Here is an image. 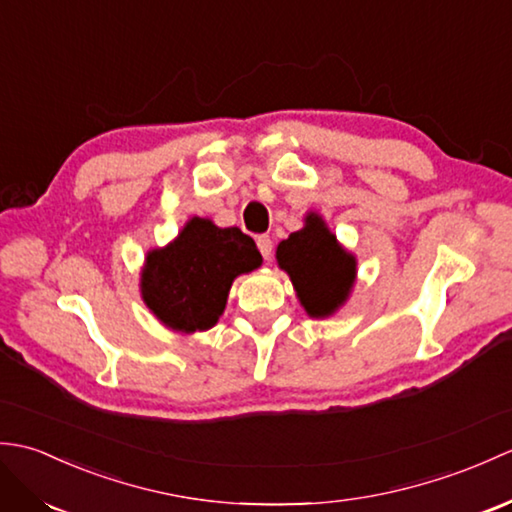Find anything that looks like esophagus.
<instances>
[{
  "mask_svg": "<svg viewBox=\"0 0 512 512\" xmlns=\"http://www.w3.org/2000/svg\"><path fill=\"white\" fill-rule=\"evenodd\" d=\"M257 248H259V253L264 255V259L273 257V239H270L268 235H259L257 237Z\"/></svg>",
  "mask_w": 512,
  "mask_h": 512,
  "instance_id": "1",
  "label": "esophagus"
}]
</instances>
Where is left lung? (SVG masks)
<instances>
[{
  "label": "left lung",
  "mask_w": 512,
  "mask_h": 512,
  "mask_svg": "<svg viewBox=\"0 0 512 512\" xmlns=\"http://www.w3.org/2000/svg\"><path fill=\"white\" fill-rule=\"evenodd\" d=\"M275 257L308 317L328 319L350 299L358 262L317 211L303 217V228L281 239Z\"/></svg>",
  "instance_id": "8db88e82"
}]
</instances>
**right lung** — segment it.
<instances>
[{
    "label": "right lung",
    "instance_id": "1",
    "mask_svg": "<svg viewBox=\"0 0 512 512\" xmlns=\"http://www.w3.org/2000/svg\"><path fill=\"white\" fill-rule=\"evenodd\" d=\"M259 266L253 237L193 215L167 246L147 250L140 297L165 328L206 332L220 321L233 281Z\"/></svg>",
    "mask_w": 512,
    "mask_h": 512
}]
</instances>
